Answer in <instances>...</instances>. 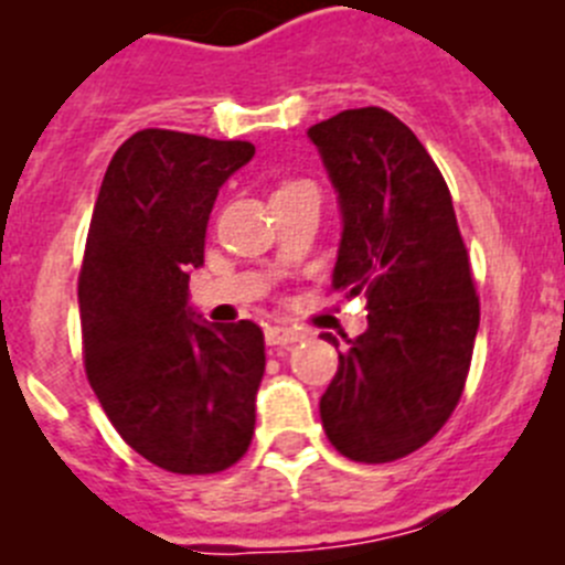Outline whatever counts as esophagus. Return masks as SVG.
I'll return each instance as SVG.
<instances>
[{"label": "esophagus", "instance_id": "34e87169", "mask_svg": "<svg viewBox=\"0 0 565 565\" xmlns=\"http://www.w3.org/2000/svg\"><path fill=\"white\" fill-rule=\"evenodd\" d=\"M302 339L305 333L297 328H279V324H274V328L266 330V344L271 347H291Z\"/></svg>", "mask_w": 565, "mask_h": 565}]
</instances>
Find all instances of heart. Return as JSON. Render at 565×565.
Returning a JSON list of instances; mask_svg holds the SVG:
<instances>
[{
  "label": "heart",
  "instance_id": "heart-1",
  "mask_svg": "<svg viewBox=\"0 0 565 565\" xmlns=\"http://www.w3.org/2000/svg\"><path fill=\"white\" fill-rule=\"evenodd\" d=\"M299 184H305V181H286V184H282V188H279V190H288V188H299Z\"/></svg>",
  "mask_w": 565,
  "mask_h": 565
}]
</instances>
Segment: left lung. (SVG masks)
Masks as SVG:
<instances>
[{"mask_svg":"<svg viewBox=\"0 0 565 565\" xmlns=\"http://www.w3.org/2000/svg\"><path fill=\"white\" fill-rule=\"evenodd\" d=\"M308 137L339 193L333 288L364 294L370 310L319 414L347 459L392 462L423 448L462 397L479 330L468 248L443 173L395 114L347 108Z\"/></svg>","mask_w":565,"mask_h":565,"instance_id":"obj_1","label":"left lung"}]
</instances>
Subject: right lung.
Instances as JSON below:
<instances>
[{"mask_svg": "<svg viewBox=\"0 0 565 565\" xmlns=\"http://www.w3.org/2000/svg\"><path fill=\"white\" fill-rule=\"evenodd\" d=\"M255 145L145 128L103 175L83 252V364L111 426L170 473L232 468L255 434L263 330L190 308L218 190Z\"/></svg>", "mask_w": 565, "mask_h": 565, "instance_id": "right-lung-1", "label": "right lung"}]
</instances>
